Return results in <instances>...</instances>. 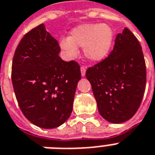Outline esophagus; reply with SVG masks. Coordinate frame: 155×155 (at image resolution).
<instances>
[{
    "mask_svg": "<svg viewBox=\"0 0 155 155\" xmlns=\"http://www.w3.org/2000/svg\"><path fill=\"white\" fill-rule=\"evenodd\" d=\"M80 71H81V75L84 77V76H85L86 75V68L85 67H84V66H82L81 68H80Z\"/></svg>",
    "mask_w": 155,
    "mask_h": 155,
    "instance_id": "34e87169",
    "label": "esophagus"
}]
</instances>
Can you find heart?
<instances>
[{"label":"heart","instance_id":"obj_1","mask_svg":"<svg viewBox=\"0 0 155 155\" xmlns=\"http://www.w3.org/2000/svg\"><path fill=\"white\" fill-rule=\"evenodd\" d=\"M114 41V31L106 24H83L75 27L70 36L60 40V47L70 59L78 54V47L84 48L85 57L100 61L108 55Z\"/></svg>","mask_w":155,"mask_h":155}]
</instances>
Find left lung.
Here are the masks:
<instances>
[{"label":"left lung","mask_w":155,"mask_h":155,"mask_svg":"<svg viewBox=\"0 0 155 155\" xmlns=\"http://www.w3.org/2000/svg\"><path fill=\"white\" fill-rule=\"evenodd\" d=\"M146 75L141 45L125 27L110 56L86 72L100 115L113 124L132 118L143 97Z\"/></svg>","instance_id":"left-lung-1"}]
</instances>
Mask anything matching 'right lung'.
<instances>
[{
    "label": "right lung",
    "instance_id": "add662e5",
    "mask_svg": "<svg viewBox=\"0 0 155 155\" xmlns=\"http://www.w3.org/2000/svg\"><path fill=\"white\" fill-rule=\"evenodd\" d=\"M60 52L57 39L41 24L23 36L14 53L12 81L18 104L26 118L42 128L68 119L81 79L80 65L64 61Z\"/></svg>",
    "mask_w": 155,
    "mask_h": 155
}]
</instances>
